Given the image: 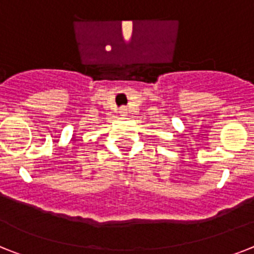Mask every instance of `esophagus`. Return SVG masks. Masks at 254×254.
Instances as JSON below:
<instances>
[{
    "label": "esophagus",
    "instance_id": "obj_1",
    "mask_svg": "<svg viewBox=\"0 0 254 254\" xmlns=\"http://www.w3.org/2000/svg\"><path fill=\"white\" fill-rule=\"evenodd\" d=\"M119 112H120V115H123V116H125V115L127 114V107H121Z\"/></svg>",
    "mask_w": 254,
    "mask_h": 254
}]
</instances>
